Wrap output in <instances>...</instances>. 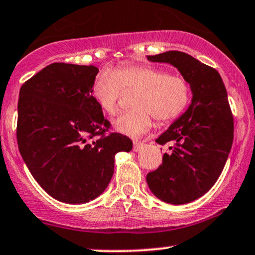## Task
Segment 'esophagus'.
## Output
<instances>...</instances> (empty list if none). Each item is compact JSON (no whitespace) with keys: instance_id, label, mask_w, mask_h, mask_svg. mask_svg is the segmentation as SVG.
Returning <instances> with one entry per match:
<instances>
[{"instance_id":"34e87169","label":"esophagus","mask_w":255,"mask_h":255,"mask_svg":"<svg viewBox=\"0 0 255 255\" xmlns=\"http://www.w3.org/2000/svg\"><path fill=\"white\" fill-rule=\"evenodd\" d=\"M143 143L142 142H137V141H135L133 142V151H139L143 148Z\"/></svg>"}]
</instances>
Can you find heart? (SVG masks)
I'll return each instance as SVG.
<instances>
[{
    "label": "heart",
    "instance_id": "b5f03b06",
    "mask_svg": "<svg viewBox=\"0 0 255 255\" xmlns=\"http://www.w3.org/2000/svg\"><path fill=\"white\" fill-rule=\"evenodd\" d=\"M123 89L138 91L133 100L136 110L122 113L114 120V128L130 137L149 131L154 118L161 124L179 118L191 100L190 84L184 77L150 65H124L114 71H102L94 82L91 94L100 110L113 116Z\"/></svg>",
    "mask_w": 255,
    "mask_h": 255
}]
</instances>
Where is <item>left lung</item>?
I'll return each instance as SVG.
<instances>
[{
	"mask_svg": "<svg viewBox=\"0 0 255 255\" xmlns=\"http://www.w3.org/2000/svg\"><path fill=\"white\" fill-rule=\"evenodd\" d=\"M166 62L189 82L193 99L188 110L161 133L156 142L171 145L162 164L147 174L151 193L172 205L201 197L219 178L234 139V119L222 77L189 54L171 50L147 56Z\"/></svg>",
	"mask_w": 255,
	"mask_h": 255,
	"instance_id": "8db88e82",
	"label": "left lung"
}]
</instances>
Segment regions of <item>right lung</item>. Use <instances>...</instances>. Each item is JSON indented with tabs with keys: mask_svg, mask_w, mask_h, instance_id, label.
I'll return each instance as SVG.
<instances>
[{
	"mask_svg": "<svg viewBox=\"0 0 255 255\" xmlns=\"http://www.w3.org/2000/svg\"><path fill=\"white\" fill-rule=\"evenodd\" d=\"M99 68L55 62L22 84L18 102L19 151L28 171L51 197L85 204L104 193L114 158L132 142L111 127L91 89ZM93 139V141L90 139Z\"/></svg>",
	"mask_w": 255,
	"mask_h": 255,
	"instance_id": "add662e5",
	"label": "right lung"
}]
</instances>
